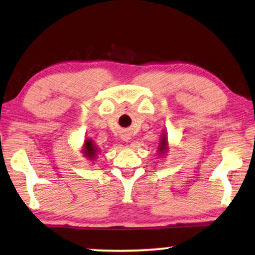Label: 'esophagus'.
<instances>
[{
	"label": "esophagus",
	"instance_id": "esophagus-1",
	"mask_svg": "<svg viewBox=\"0 0 255 255\" xmlns=\"http://www.w3.org/2000/svg\"><path fill=\"white\" fill-rule=\"evenodd\" d=\"M122 139H123V140H125V141H128V139H130V135H128V134H123V135H122Z\"/></svg>",
	"mask_w": 255,
	"mask_h": 255
}]
</instances>
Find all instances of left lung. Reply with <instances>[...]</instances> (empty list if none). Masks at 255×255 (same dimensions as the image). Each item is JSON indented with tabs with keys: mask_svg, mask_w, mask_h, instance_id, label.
I'll return each mask as SVG.
<instances>
[{
	"mask_svg": "<svg viewBox=\"0 0 255 255\" xmlns=\"http://www.w3.org/2000/svg\"><path fill=\"white\" fill-rule=\"evenodd\" d=\"M166 142H167V138L166 135H163L162 139H161V142H160V151H163V149H166Z\"/></svg>",
	"mask_w": 255,
	"mask_h": 255,
	"instance_id": "8db88e82",
	"label": "left lung"
}]
</instances>
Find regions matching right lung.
<instances>
[{
  "instance_id": "add662e5",
  "label": "right lung",
  "mask_w": 255,
  "mask_h": 255,
  "mask_svg": "<svg viewBox=\"0 0 255 255\" xmlns=\"http://www.w3.org/2000/svg\"><path fill=\"white\" fill-rule=\"evenodd\" d=\"M85 146H86L85 154L87 156H89V158H93V156L96 154V147L93 145V141L89 140V139H87L85 142Z\"/></svg>"
}]
</instances>
